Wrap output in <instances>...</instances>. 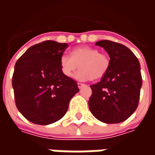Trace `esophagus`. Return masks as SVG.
I'll list each match as a JSON object with an SVG mask.
<instances>
[{
  "label": "esophagus",
  "instance_id": "obj_1",
  "mask_svg": "<svg viewBox=\"0 0 155 155\" xmlns=\"http://www.w3.org/2000/svg\"><path fill=\"white\" fill-rule=\"evenodd\" d=\"M84 86H85V84H82V83H78V87L81 89V88H83Z\"/></svg>",
  "mask_w": 155,
  "mask_h": 155
}]
</instances>
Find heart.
<instances>
[{
    "mask_svg": "<svg viewBox=\"0 0 155 155\" xmlns=\"http://www.w3.org/2000/svg\"><path fill=\"white\" fill-rule=\"evenodd\" d=\"M62 73L71 77L74 71L81 68L75 74L80 81H96L106 74L110 66V57L107 54L101 53L96 48L83 45L73 49L71 56L62 54L60 58Z\"/></svg>",
    "mask_w": 155,
    "mask_h": 155,
    "instance_id": "obj_1",
    "label": "heart"
}]
</instances>
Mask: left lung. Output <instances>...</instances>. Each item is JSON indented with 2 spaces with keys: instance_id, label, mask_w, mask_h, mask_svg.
I'll use <instances>...</instances> for the list:
<instances>
[{
  "instance_id": "1",
  "label": "left lung",
  "mask_w": 155,
  "mask_h": 155,
  "mask_svg": "<svg viewBox=\"0 0 155 155\" xmlns=\"http://www.w3.org/2000/svg\"><path fill=\"white\" fill-rule=\"evenodd\" d=\"M110 57V66L100 82L91 84L90 110L106 124L123 122L138 107L142 76L139 60L130 49L114 41H100Z\"/></svg>"
}]
</instances>
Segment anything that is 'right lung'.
Here are the masks:
<instances>
[{
  "label": "right lung",
  "instance_id": "right-lung-1",
  "mask_svg": "<svg viewBox=\"0 0 155 155\" xmlns=\"http://www.w3.org/2000/svg\"><path fill=\"white\" fill-rule=\"evenodd\" d=\"M66 43L45 41L19 58L12 76L15 105L32 123L46 125L64 116L71 98L79 92L76 81L61 71L60 58Z\"/></svg>",
  "mask_w": 155,
  "mask_h": 155
}]
</instances>
